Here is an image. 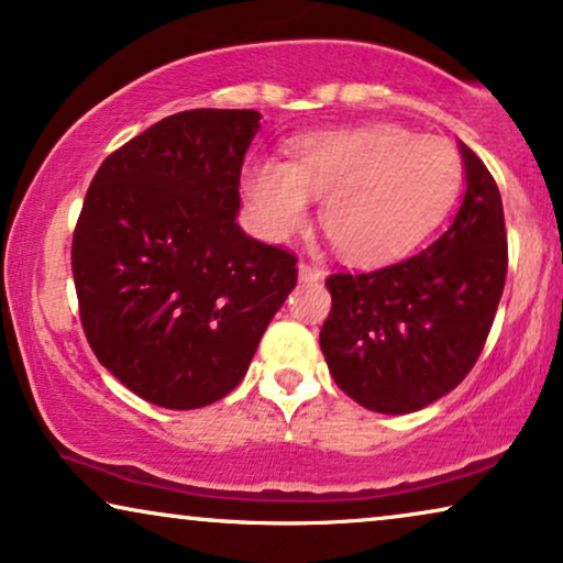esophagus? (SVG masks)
I'll use <instances>...</instances> for the list:
<instances>
[{
    "label": "esophagus",
    "mask_w": 563,
    "mask_h": 563,
    "mask_svg": "<svg viewBox=\"0 0 563 563\" xmlns=\"http://www.w3.org/2000/svg\"><path fill=\"white\" fill-rule=\"evenodd\" d=\"M321 269L319 267H313V265H309V262H298V280L301 283H317V280H321Z\"/></svg>",
    "instance_id": "34e87169"
}]
</instances>
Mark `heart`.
Masks as SVG:
<instances>
[{
	"mask_svg": "<svg viewBox=\"0 0 563 563\" xmlns=\"http://www.w3.org/2000/svg\"><path fill=\"white\" fill-rule=\"evenodd\" d=\"M463 185L461 154L440 136L368 123L298 139L290 162L254 159L242 172L252 221L267 239L306 229L311 198L336 250L360 265L404 257L453 211Z\"/></svg>",
	"mask_w": 563,
	"mask_h": 563,
	"instance_id": "b5f03b06",
	"label": "heart"
}]
</instances>
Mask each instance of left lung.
<instances>
[{"instance_id":"obj_1","label":"left lung","mask_w":563,"mask_h":563,"mask_svg":"<svg viewBox=\"0 0 563 563\" xmlns=\"http://www.w3.org/2000/svg\"><path fill=\"white\" fill-rule=\"evenodd\" d=\"M466 195L451 229L415 257L327 277L332 311L319 344L350 399L409 415L453 391L482 355L507 277L499 187L459 144Z\"/></svg>"}]
</instances>
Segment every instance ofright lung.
<instances>
[{"mask_svg": "<svg viewBox=\"0 0 563 563\" xmlns=\"http://www.w3.org/2000/svg\"><path fill=\"white\" fill-rule=\"evenodd\" d=\"M257 110H185L112 152L71 244L89 347L164 409L234 391L296 288V257L236 223Z\"/></svg>", "mask_w": 563, "mask_h": 563, "instance_id": "right-lung-1", "label": "right lung"}]
</instances>
